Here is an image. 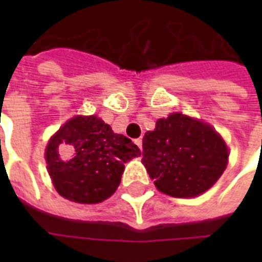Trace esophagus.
Segmentation results:
<instances>
[{"mask_svg": "<svg viewBox=\"0 0 262 262\" xmlns=\"http://www.w3.org/2000/svg\"><path fill=\"white\" fill-rule=\"evenodd\" d=\"M135 143H136V144H137V147H139V148H142L143 139H142V137H139V139H136V140H135Z\"/></svg>", "mask_w": 262, "mask_h": 262, "instance_id": "obj_1", "label": "esophagus"}]
</instances>
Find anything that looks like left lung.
Returning <instances> with one entry per match:
<instances>
[{
	"mask_svg": "<svg viewBox=\"0 0 262 262\" xmlns=\"http://www.w3.org/2000/svg\"><path fill=\"white\" fill-rule=\"evenodd\" d=\"M143 163L159 191L174 198L201 195L227 165L223 139L206 123L172 114L143 137Z\"/></svg>",
	"mask_w": 262,
	"mask_h": 262,
	"instance_id": "obj_1",
	"label": "left lung"
}]
</instances>
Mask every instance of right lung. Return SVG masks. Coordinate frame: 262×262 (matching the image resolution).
Wrapping results in <instances>:
<instances>
[{"instance_id": "obj_1", "label": "right lung", "mask_w": 262, "mask_h": 262, "mask_svg": "<svg viewBox=\"0 0 262 262\" xmlns=\"http://www.w3.org/2000/svg\"><path fill=\"white\" fill-rule=\"evenodd\" d=\"M140 156L129 137L116 135L97 116L70 119L46 147L56 191L69 201L98 203L119 187L125 163Z\"/></svg>"}]
</instances>
